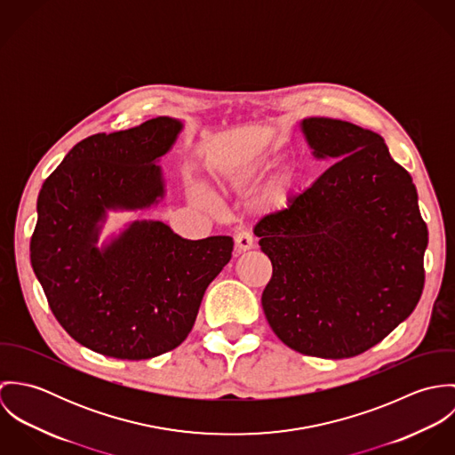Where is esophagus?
Returning a JSON list of instances; mask_svg holds the SVG:
<instances>
[{"label": "esophagus", "instance_id": "obj_1", "mask_svg": "<svg viewBox=\"0 0 455 455\" xmlns=\"http://www.w3.org/2000/svg\"><path fill=\"white\" fill-rule=\"evenodd\" d=\"M235 249H236L238 254H243V252L254 249V238H252V235L247 233V231L238 233L236 238H235Z\"/></svg>", "mask_w": 455, "mask_h": 455}]
</instances>
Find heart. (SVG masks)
Wrapping results in <instances>:
<instances>
[{
    "label": "heart",
    "instance_id": "heart-1",
    "mask_svg": "<svg viewBox=\"0 0 455 455\" xmlns=\"http://www.w3.org/2000/svg\"><path fill=\"white\" fill-rule=\"evenodd\" d=\"M276 161H278V156L275 150H264V152L245 156L240 159H231L215 170L213 184L222 193L245 189L262 177ZM298 184H299L298 173L294 170H283L266 184V188L260 191L256 204L262 212H269V213L283 210L289 204L292 195L296 193ZM191 199L196 204H206V199H208L206 188L199 182H193Z\"/></svg>",
    "mask_w": 455,
    "mask_h": 455
}]
</instances>
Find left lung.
Returning a JSON list of instances; mask_svg holds the SVG:
<instances>
[{
	"mask_svg": "<svg viewBox=\"0 0 455 455\" xmlns=\"http://www.w3.org/2000/svg\"><path fill=\"white\" fill-rule=\"evenodd\" d=\"M324 173L254 228L273 276L260 303L292 350L345 359L380 343L415 310L427 226L410 173L384 138L352 123H299Z\"/></svg>",
	"mask_w": 455,
	"mask_h": 455,
	"instance_id": "obj_1",
	"label": "left lung"
}]
</instances>
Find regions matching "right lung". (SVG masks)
Listing matches in <instances>:
<instances>
[{
    "label": "right lung",
    "mask_w": 455,
    "mask_h": 455,
    "mask_svg": "<svg viewBox=\"0 0 455 455\" xmlns=\"http://www.w3.org/2000/svg\"><path fill=\"white\" fill-rule=\"evenodd\" d=\"M182 131V119L156 117L89 136L40 189L33 271L66 332L98 354L141 361L179 347L231 259V236L186 240L154 219L131 220L100 245L110 213L166 197L159 163Z\"/></svg>",
    "instance_id": "1"
}]
</instances>
